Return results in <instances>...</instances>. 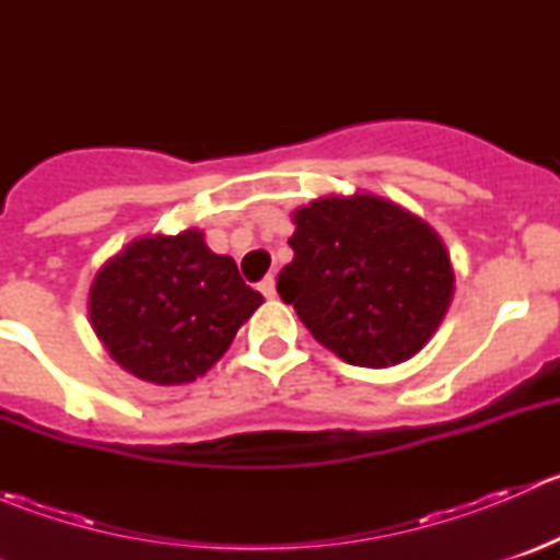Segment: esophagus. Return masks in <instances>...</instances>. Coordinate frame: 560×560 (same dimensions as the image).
<instances>
[{"instance_id":"34e87169","label":"esophagus","mask_w":560,"mask_h":560,"mask_svg":"<svg viewBox=\"0 0 560 560\" xmlns=\"http://www.w3.org/2000/svg\"><path fill=\"white\" fill-rule=\"evenodd\" d=\"M257 290L262 292L265 298H276V279H273V276H265V279L257 284Z\"/></svg>"}]
</instances>
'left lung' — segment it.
<instances>
[{
    "label": "left lung",
    "mask_w": 560,
    "mask_h": 560,
    "mask_svg": "<svg viewBox=\"0 0 560 560\" xmlns=\"http://www.w3.org/2000/svg\"><path fill=\"white\" fill-rule=\"evenodd\" d=\"M292 222L295 257L276 290L322 347L352 365L387 369L431 341L455 292L433 228L376 195L322 197Z\"/></svg>",
    "instance_id": "obj_1"
}]
</instances>
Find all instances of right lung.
<instances>
[{
    "label": "right lung",
    "instance_id": "right-lung-1",
    "mask_svg": "<svg viewBox=\"0 0 560 560\" xmlns=\"http://www.w3.org/2000/svg\"><path fill=\"white\" fill-rule=\"evenodd\" d=\"M228 254H213L200 230L145 235L94 276L89 316L124 371L154 385H186L206 374L259 308Z\"/></svg>",
    "mask_w": 560,
    "mask_h": 560
}]
</instances>
